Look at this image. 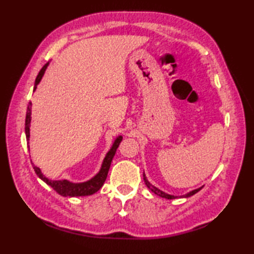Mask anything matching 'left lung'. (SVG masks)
Wrapping results in <instances>:
<instances>
[{"instance_id": "1", "label": "left lung", "mask_w": 254, "mask_h": 254, "mask_svg": "<svg viewBox=\"0 0 254 254\" xmlns=\"http://www.w3.org/2000/svg\"><path fill=\"white\" fill-rule=\"evenodd\" d=\"M143 177H144V182H145V185L147 186V188L149 189V190H152V192H154L155 194H157V195H159L160 197L168 198V199H174V198L178 197V196L170 195V194H167V193H165V192H163V191H160L159 189H157L156 187H154L153 185H150V183L148 182V180L146 179V177H145V175H143ZM201 189H202V188L196 189V190H193V191H191L190 193H188V194H186V195H182V196H180V197H189V196H191V195H193V194H195L196 192H198L199 190H201Z\"/></svg>"}]
</instances>
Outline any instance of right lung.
Returning a JSON list of instances; mask_svg holds the SVG:
<instances>
[{"label": "right lung", "instance_id": "right-lung-1", "mask_svg": "<svg viewBox=\"0 0 254 254\" xmlns=\"http://www.w3.org/2000/svg\"><path fill=\"white\" fill-rule=\"evenodd\" d=\"M47 63L40 69L39 74L37 75L36 80H35V89L37 87V85L39 84V82L41 80L42 76H44L46 68L48 66ZM30 116H31V102H29L28 108H27V113H26V120H25V132H26V137L27 139H29V127H30ZM122 141V136H119L115 143H113L111 149L108 152V154L106 155V157L104 159V163H102L101 169L100 171L97 174L93 179H90L89 181H86L83 183H72L67 180H57V181H52L49 180L48 178H46L44 175L41 174V170L38 168V167L34 166V169L36 171L37 176L40 178L41 180H44L48 186H50L53 190L57 191L60 195L62 196H85V195H91V194L96 193L97 191L104 185V182L107 179L108 176V171H109L110 165L113 156H115L117 148L119 147Z\"/></svg>", "mask_w": 254, "mask_h": 254}]
</instances>
